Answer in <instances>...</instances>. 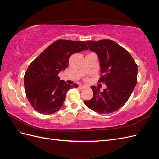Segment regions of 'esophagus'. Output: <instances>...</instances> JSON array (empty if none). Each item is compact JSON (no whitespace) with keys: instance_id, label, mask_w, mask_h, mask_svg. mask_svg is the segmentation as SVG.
<instances>
[{"instance_id":"esophagus-1","label":"esophagus","mask_w":159,"mask_h":159,"mask_svg":"<svg viewBox=\"0 0 159 159\" xmlns=\"http://www.w3.org/2000/svg\"><path fill=\"white\" fill-rule=\"evenodd\" d=\"M85 88H86V85H80L81 89H84Z\"/></svg>"}]
</instances>
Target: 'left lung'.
<instances>
[{
    "label": "left lung",
    "instance_id": "left-lung-1",
    "mask_svg": "<svg viewBox=\"0 0 159 159\" xmlns=\"http://www.w3.org/2000/svg\"><path fill=\"white\" fill-rule=\"evenodd\" d=\"M89 49L97 54L100 61L101 77L98 82L106 84L100 92L91 86L93 97L85 105L96 113L116 111L126 103L137 82V65L130 53L111 40L87 41Z\"/></svg>",
    "mask_w": 159,
    "mask_h": 159
}]
</instances>
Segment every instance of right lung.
I'll return each instance as SVG.
<instances>
[{"label":"right lung","instance_id":"add662e5","mask_svg":"<svg viewBox=\"0 0 159 159\" xmlns=\"http://www.w3.org/2000/svg\"><path fill=\"white\" fill-rule=\"evenodd\" d=\"M88 50L82 41L58 40L43 51L31 62L24 77L27 99L38 113L49 115L59 111L66 94L78 88L60 80L58 74L68 68L70 57L75 53Z\"/></svg>","mask_w":159,"mask_h":159}]
</instances>
